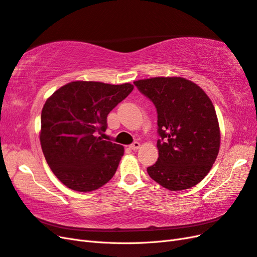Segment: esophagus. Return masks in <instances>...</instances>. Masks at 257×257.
<instances>
[{
	"instance_id": "34e87169",
	"label": "esophagus",
	"mask_w": 257,
	"mask_h": 257,
	"mask_svg": "<svg viewBox=\"0 0 257 257\" xmlns=\"http://www.w3.org/2000/svg\"><path fill=\"white\" fill-rule=\"evenodd\" d=\"M140 147H141V144L138 142H134L133 144L130 145V149H132V150H137Z\"/></svg>"
}]
</instances>
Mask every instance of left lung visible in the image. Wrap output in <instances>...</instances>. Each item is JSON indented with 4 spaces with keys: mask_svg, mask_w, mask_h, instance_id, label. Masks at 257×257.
Returning a JSON list of instances; mask_svg holds the SVG:
<instances>
[{
    "mask_svg": "<svg viewBox=\"0 0 257 257\" xmlns=\"http://www.w3.org/2000/svg\"><path fill=\"white\" fill-rule=\"evenodd\" d=\"M157 109L158 161L149 176L164 188L178 191L202 180L216 160L220 133L211 99L184 78H152L134 82Z\"/></svg>",
    "mask_w": 257,
    "mask_h": 257,
    "instance_id": "1",
    "label": "left lung"
}]
</instances>
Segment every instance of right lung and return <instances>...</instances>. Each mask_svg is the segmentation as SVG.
<instances>
[{"label": "right lung", "mask_w": 257, "mask_h": 257, "mask_svg": "<svg viewBox=\"0 0 257 257\" xmlns=\"http://www.w3.org/2000/svg\"><path fill=\"white\" fill-rule=\"evenodd\" d=\"M120 85L75 81L57 89L44 103L40 141L45 160L60 182L75 191L98 189L112 178L124 148L98 134L109 112L133 91Z\"/></svg>", "instance_id": "obj_1"}]
</instances>
